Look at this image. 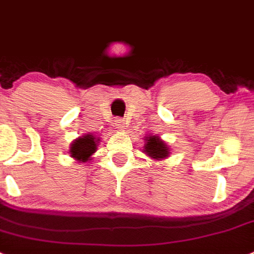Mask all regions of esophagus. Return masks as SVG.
I'll use <instances>...</instances> for the list:
<instances>
[{"instance_id":"34e87169","label":"esophagus","mask_w":254,"mask_h":254,"mask_svg":"<svg viewBox=\"0 0 254 254\" xmlns=\"http://www.w3.org/2000/svg\"><path fill=\"white\" fill-rule=\"evenodd\" d=\"M125 125H127V121H125L124 119L119 118V119H116V120H115V127H118L119 130L125 129Z\"/></svg>"}]
</instances>
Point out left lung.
Returning a JSON list of instances; mask_svg holds the SVG:
<instances>
[{"label":"left lung","mask_w":254,"mask_h":254,"mask_svg":"<svg viewBox=\"0 0 254 254\" xmlns=\"http://www.w3.org/2000/svg\"><path fill=\"white\" fill-rule=\"evenodd\" d=\"M145 144H144V153H147L153 160H164L169 157L170 148L167 147L166 143L161 139L157 135H148L145 136Z\"/></svg>","instance_id":"1"}]
</instances>
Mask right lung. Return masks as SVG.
I'll return each mask as SVG.
<instances>
[{
    "mask_svg": "<svg viewBox=\"0 0 254 254\" xmlns=\"http://www.w3.org/2000/svg\"><path fill=\"white\" fill-rule=\"evenodd\" d=\"M98 138L93 134H84L83 136H79L78 139H75L70 145V156L79 162H87L89 161L90 156L97 151V143Z\"/></svg>",
    "mask_w": 254,
    "mask_h": 254,
    "instance_id": "1",
    "label": "right lung"
}]
</instances>
